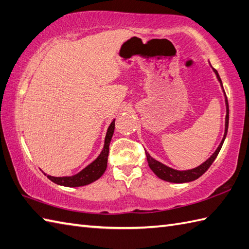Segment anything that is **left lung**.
I'll use <instances>...</instances> for the list:
<instances>
[{
  "mask_svg": "<svg viewBox=\"0 0 249 249\" xmlns=\"http://www.w3.org/2000/svg\"><path fill=\"white\" fill-rule=\"evenodd\" d=\"M211 66V64H210ZM212 67V66H211ZM213 71L215 75H216V78L219 82L220 87H222L223 92H224V96H225V104H226V118H225V133L223 136V140L220 142V143L218 145L216 150L214 151V153L212 154L211 157H210L207 161H204L202 164H200L199 166H197L195 168H192V169H187V170H177L174 169L171 167L166 166V165L157 161L156 159H153L150 154H149L146 151V156H147V161H148V165L150 169L153 171L154 174H156L160 179H162L164 181H167V182H171V183H185V182H191V181H194L196 179L199 178L200 176H202L206 171L208 170V168L211 166L212 163L214 162V160L216 159L218 152L220 151V149H222L223 143L225 142L226 139V135H227V132H228V124H229V107H228V100H227V97H226V93L224 90V87H223V83L222 80H220V76L218 74V72L216 70H215L212 67Z\"/></svg>",
  "mask_w": 249,
  "mask_h": 249,
  "instance_id": "1",
  "label": "left lung"
}]
</instances>
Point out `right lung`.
Returning <instances> with one entry per match:
<instances>
[{"label": "right lung", "mask_w": 249, "mask_h": 249, "mask_svg": "<svg viewBox=\"0 0 249 249\" xmlns=\"http://www.w3.org/2000/svg\"><path fill=\"white\" fill-rule=\"evenodd\" d=\"M115 130V119L110 123L107 131L106 139H104V145L102 150L96 160L87 165L85 168H83L78 174L72 176H65V177H53L48 175V178L54 183L62 186L67 187H78L90 184L92 182L98 180L104 174V171L107 166V157H108V149L109 142L112 140ZM46 175V174H45Z\"/></svg>", "instance_id": "right-lung-1"}]
</instances>
